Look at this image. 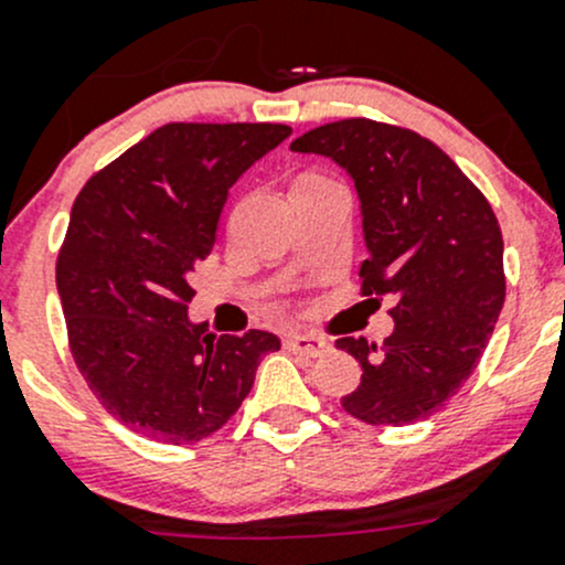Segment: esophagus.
Masks as SVG:
<instances>
[{"label": "esophagus", "mask_w": 565, "mask_h": 565, "mask_svg": "<svg viewBox=\"0 0 565 565\" xmlns=\"http://www.w3.org/2000/svg\"><path fill=\"white\" fill-rule=\"evenodd\" d=\"M284 347H287L289 352H298V355L306 358H319L324 355V352H330V341L315 333H289L287 339H284Z\"/></svg>", "instance_id": "34e87169"}]
</instances>
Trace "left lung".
Instances as JSON below:
<instances>
[{"label":"left lung","mask_w":565,"mask_h":565,"mask_svg":"<svg viewBox=\"0 0 565 565\" xmlns=\"http://www.w3.org/2000/svg\"><path fill=\"white\" fill-rule=\"evenodd\" d=\"M289 150L352 177L369 248L361 292L393 300L383 344L335 341L363 369L341 404L372 426L429 418L478 366L503 309V232L487 196L435 141L366 117L319 125Z\"/></svg>","instance_id":"obj_1"}]
</instances>
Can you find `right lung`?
<instances>
[{"mask_svg":"<svg viewBox=\"0 0 565 565\" xmlns=\"http://www.w3.org/2000/svg\"><path fill=\"white\" fill-rule=\"evenodd\" d=\"M289 134L278 122H169L73 202L56 256L67 344L89 391L136 435L169 446L210 437L281 347L267 330L193 324L188 276L213 248L237 177Z\"/></svg>","mask_w":565,"mask_h":565,"instance_id":"right-lung-1","label":"right lung"}]
</instances>
